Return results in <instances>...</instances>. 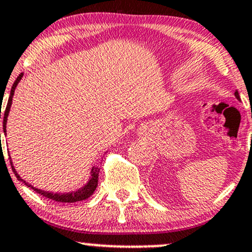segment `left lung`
<instances>
[{
  "instance_id": "left-lung-1",
  "label": "left lung",
  "mask_w": 252,
  "mask_h": 252,
  "mask_svg": "<svg viewBox=\"0 0 252 252\" xmlns=\"http://www.w3.org/2000/svg\"><path fill=\"white\" fill-rule=\"evenodd\" d=\"M234 96H236V98L238 99V100H240V96H239V93H238V91H236V92H234Z\"/></svg>"
}]
</instances>
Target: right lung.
<instances>
[{
  "label": "right lung",
  "mask_w": 252,
  "mask_h": 252,
  "mask_svg": "<svg viewBox=\"0 0 252 252\" xmlns=\"http://www.w3.org/2000/svg\"><path fill=\"white\" fill-rule=\"evenodd\" d=\"M23 76H24V74L21 73L20 75L16 77L15 82H14L12 86V90H10V95H9V99H8V104H7V106H5V110L3 112V132H4V135H5V132H7V130H5V124H7V118H8V115H9L10 106H12L14 92H15L16 86H18L19 82H20V80L23 79ZM0 118H1V111H0ZM0 140H1V134H0ZM10 165H12V170H13L14 175L16 176V178H18L19 181L23 182V183H25L26 187L32 188L34 191L40 193V195L45 196V197L51 198V200L56 201V202H63V203H73V202H77V201H84V200H86V198L90 197V196L94 192L96 187H98V176H99V171H100V168H99L98 166H93L92 170H91V176H90V179H88V182L84 185V187H81L80 189H77L76 191L50 192V191H45V190L38 189V188H34L32 184H29L26 181H25V179L21 178V177L19 176V173L16 172L15 167H14L12 159H10Z\"/></svg>",
  "instance_id": "1"
}]
</instances>
